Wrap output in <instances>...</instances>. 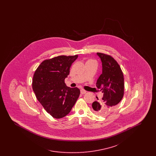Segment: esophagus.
I'll list each match as a JSON object with an SVG mask.
<instances>
[{"label": "esophagus", "instance_id": "obj_1", "mask_svg": "<svg viewBox=\"0 0 156 156\" xmlns=\"http://www.w3.org/2000/svg\"><path fill=\"white\" fill-rule=\"evenodd\" d=\"M86 92H87V91L83 89H81V94H86Z\"/></svg>", "mask_w": 156, "mask_h": 156}]
</instances>
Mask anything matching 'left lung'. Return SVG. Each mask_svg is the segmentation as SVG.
Instances as JSON below:
<instances>
[{
	"mask_svg": "<svg viewBox=\"0 0 156 156\" xmlns=\"http://www.w3.org/2000/svg\"><path fill=\"white\" fill-rule=\"evenodd\" d=\"M102 63V74L97 80L96 86L103 93L101 100L92 105L97 115H104L109 109L119 104L124 95V76L118 62L112 56L98 52Z\"/></svg>",
	"mask_w": 156,
	"mask_h": 156,
	"instance_id": "obj_1",
	"label": "left lung"
}]
</instances>
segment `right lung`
<instances>
[{"mask_svg":"<svg viewBox=\"0 0 156 156\" xmlns=\"http://www.w3.org/2000/svg\"><path fill=\"white\" fill-rule=\"evenodd\" d=\"M77 58L78 55H59L45 59L33 75L32 87L36 98L54 118L67 115L80 96V89L68 87L64 81Z\"/></svg>","mask_w":156,"mask_h":156,"instance_id":"add662e5","label":"right lung"}]
</instances>
